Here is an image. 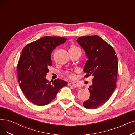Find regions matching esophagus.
Segmentation results:
<instances>
[{
	"mask_svg": "<svg viewBox=\"0 0 135 135\" xmlns=\"http://www.w3.org/2000/svg\"><path fill=\"white\" fill-rule=\"evenodd\" d=\"M68 86H72V87H73V88H77V87L78 86V84H75V83H69L68 84Z\"/></svg>",
	"mask_w": 135,
	"mask_h": 135,
	"instance_id": "1",
	"label": "esophagus"
}]
</instances>
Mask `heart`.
<instances>
[{"label":"heart","mask_w":135,"mask_h":135,"mask_svg":"<svg viewBox=\"0 0 135 135\" xmlns=\"http://www.w3.org/2000/svg\"><path fill=\"white\" fill-rule=\"evenodd\" d=\"M79 49L78 47H77V46H75L74 45H72L70 47L69 50H74V49ZM65 75L67 76V77H68L69 78L71 79H73L75 78V74L71 71H67L65 73Z\"/></svg>","instance_id":"b5f03b06"}]
</instances>
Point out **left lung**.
I'll use <instances>...</instances> for the list:
<instances>
[{
    "mask_svg": "<svg viewBox=\"0 0 135 135\" xmlns=\"http://www.w3.org/2000/svg\"><path fill=\"white\" fill-rule=\"evenodd\" d=\"M77 42L88 58L84 77H93L88 89L90 96L83 105L87 109H96L107 102L116 89L118 58L113 47L98 35L80 37Z\"/></svg>",
    "mask_w": 135,
    "mask_h": 135,
    "instance_id": "8db88e82",
    "label": "left lung"
}]
</instances>
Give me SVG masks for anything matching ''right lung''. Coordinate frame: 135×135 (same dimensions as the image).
<instances>
[{"label": "right lung", "mask_w": 135, "mask_h": 135, "mask_svg": "<svg viewBox=\"0 0 135 135\" xmlns=\"http://www.w3.org/2000/svg\"><path fill=\"white\" fill-rule=\"evenodd\" d=\"M66 38L45 36L28 44L22 49L17 65L20 88L28 100L38 106L47 105L68 83L61 79L49 81L45 78L52 66L51 52Z\"/></svg>", "instance_id": "right-lung-1"}]
</instances>
